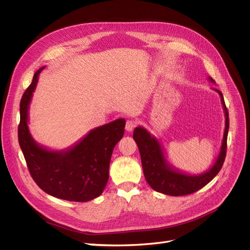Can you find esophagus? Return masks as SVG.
I'll list each match as a JSON object with an SVG mask.
<instances>
[{
    "label": "esophagus",
    "mask_w": 250,
    "mask_h": 250,
    "mask_svg": "<svg viewBox=\"0 0 250 250\" xmlns=\"http://www.w3.org/2000/svg\"><path fill=\"white\" fill-rule=\"evenodd\" d=\"M138 125V122L137 121H134V120H129V121H127L126 122V126H125V129L127 130V131H132L133 129H134V127Z\"/></svg>",
    "instance_id": "34e87169"
}]
</instances>
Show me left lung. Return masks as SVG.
I'll use <instances>...</instances> for the list:
<instances>
[{"instance_id": "1", "label": "left lung", "mask_w": 250, "mask_h": 250, "mask_svg": "<svg viewBox=\"0 0 250 250\" xmlns=\"http://www.w3.org/2000/svg\"><path fill=\"white\" fill-rule=\"evenodd\" d=\"M208 79L211 83H215L210 77ZM213 89L221 98L225 116V128L220 152L213 166L206 172L200 174H188L179 171L173 167L166 158L164 148L154 135H151L146 128L142 126L137 127L133 130V140L137 143L140 150L144 175H145L148 185L154 191L170 196L192 194L208 185L221 170L226 155V142H228L229 121V111L225 106L222 93L217 88Z\"/></svg>"}]
</instances>
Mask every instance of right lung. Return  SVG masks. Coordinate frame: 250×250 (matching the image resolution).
<instances>
[{
	"label": "right lung",
	"instance_id": "add662e5",
	"mask_svg": "<svg viewBox=\"0 0 250 250\" xmlns=\"http://www.w3.org/2000/svg\"><path fill=\"white\" fill-rule=\"evenodd\" d=\"M41 67L21 97L19 143L32 178L43 192L59 199L86 202L103 193L109 178V163L117 143L123 138L125 120L96 127L73 146L51 150L40 145L29 130V107Z\"/></svg>",
	"mask_w": 250,
	"mask_h": 250
}]
</instances>
